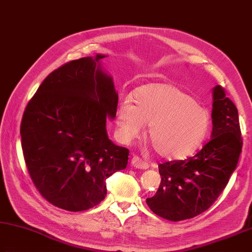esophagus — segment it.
I'll return each mask as SVG.
<instances>
[{
  "label": "esophagus",
  "mask_w": 252,
  "mask_h": 252,
  "mask_svg": "<svg viewBox=\"0 0 252 252\" xmlns=\"http://www.w3.org/2000/svg\"><path fill=\"white\" fill-rule=\"evenodd\" d=\"M131 165L138 169H147L149 167L148 162L142 160L138 156H134L133 158H131Z\"/></svg>",
  "instance_id": "obj_1"
}]
</instances>
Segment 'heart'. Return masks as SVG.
Here are the masks:
<instances>
[{
	"label": "heart",
	"instance_id": "1",
	"mask_svg": "<svg viewBox=\"0 0 252 252\" xmlns=\"http://www.w3.org/2000/svg\"><path fill=\"white\" fill-rule=\"evenodd\" d=\"M133 103L119 101L118 135L130 142L148 125V137L158 155L176 159L191 154L204 142L210 115L196 98L173 84L153 83L136 88Z\"/></svg>",
	"mask_w": 252,
	"mask_h": 252
}]
</instances>
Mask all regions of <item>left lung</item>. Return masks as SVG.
I'll use <instances>...</instances> for the list:
<instances>
[{
  "label": "left lung",
  "mask_w": 252,
  "mask_h": 252,
  "mask_svg": "<svg viewBox=\"0 0 252 252\" xmlns=\"http://www.w3.org/2000/svg\"><path fill=\"white\" fill-rule=\"evenodd\" d=\"M213 133L195 156L158 166L161 183L146 202L159 217L180 221L204 213L222 192L242 148L239 116L221 86L213 88Z\"/></svg>",
  "instance_id": "1"
}]
</instances>
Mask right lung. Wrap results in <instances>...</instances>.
<instances>
[{
    "label": "right lung",
    "instance_id": "right-lung-1",
    "mask_svg": "<svg viewBox=\"0 0 252 252\" xmlns=\"http://www.w3.org/2000/svg\"><path fill=\"white\" fill-rule=\"evenodd\" d=\"M97 54L61 66L44 79L21 124L22 149L41 195L59 208L83 211L104 199L106 179L126 168L129 151L108 138L118 94Z\"/></svg>",
    "mask_w": 252,
    "mask_h": 252
}]
</instances>
